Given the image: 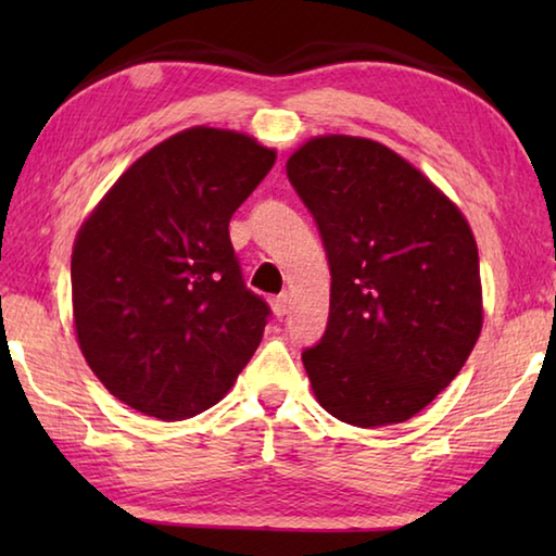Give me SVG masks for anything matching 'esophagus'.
Segmentation results:
<instances>
[{
  "label": "esophagus",
  "instance_id": "34e87169",
  "mask_svg": "<svg viewBox=\"0 0 556 556\" xmlns=\"http://www.w3.org/2000/svg\"><path fill=\"white\" fill-rule=\"evenodd\" d=\"M271 312H275L277 318H285L289 314V296L279 294V296L271 299Z\"/></svg>",
  "mask_w": 556,
  "mask_h": 556
}]
</instances>
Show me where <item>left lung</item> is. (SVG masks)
<instances>
[{"label": "left lung", "instance_id": "left-lung-1", "mask_svg": "<svg viewBox=\"0 0 556 556\" xmlns=\"http://www.w3.org/2000/svg\"><path fill=\"white\" fill-rule=\"evenodd\" d=\"M287 176L331 267L326 333L301 353L316 400L353 427L407 421L481 336L473 232L419 168L372 139H308Z\"/></svg>", "mask_w": 556, "mask_h": 556}]
</instances>
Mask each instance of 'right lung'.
I'll list each match as a JSON object with an SVG mask.
<instances>
[{
  "label": "right lung",
  "instance_id": "obj_1",
  "mask_svg": "<svg viewBox=\"0 0 556 556\" xmlns=\"http://www.w3.org/2000/svg\"><path fill=\"white\" fill-rule=\"evenodd\" d=\"M275 159L240 131L184 129L139 156L80 225L78 345L131 409L195 417L257 351L269 306L244 287L228 225Z\"/></svg>",
  "mask_w": 556,
  "mask_h": 556
}]
</instances>
